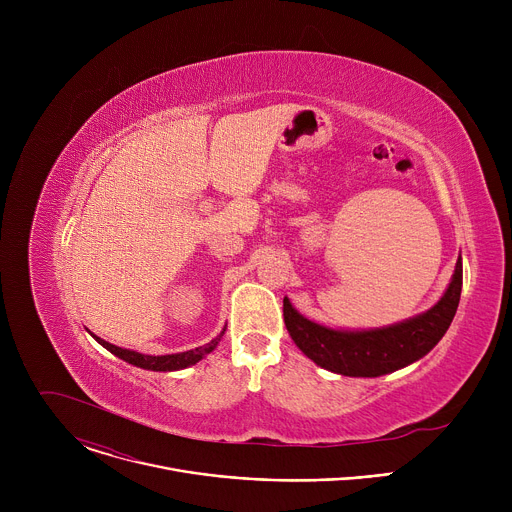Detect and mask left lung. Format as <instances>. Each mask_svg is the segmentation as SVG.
I'll return each mask as SVG.
<instances>
[{
    "label": "left lung",
    "instance_id": "obj_1",
    "mask_svg": "<svg viewBox=\"0 0 512 512\" xmlns=\"http://www.w3.org/2000/svg\"><path fill=\"white\" fill-rule=\"evenodd\" d=\"M462 294V257L442 300L427 312L375 330H334L283 300L285 328L318 367L344 377H381L425 356L450 328Z\"/></svg>",
    "mask_w": 512,
    "mask_h": 512
}]
</instances>
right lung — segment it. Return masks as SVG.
<instances>
[{"label": "right lung", "instance_id": "add662e5", "mask_svg": "<svg viewBox=\"0 0 512 512\" xmlns=\"http://www.w3.org/2000/svg\"><path fill=\"white\" fill-rule=\"evenodd\" d=\"M227 326L223 328V332L218 334L216 338H212L208 344L204 346H198L194 350H186V352H176V354H162V356H152V354H141V352H135V350H127V348H121V346H115V344H109L107 340L99 338L93 334V338L105 346L109 352H113L115 356H119L121 360L133 364V367H139V369H145V371H162V373H168V371H180V369H186L190 367V364H196L198 360H202L206 354H210L216 344L221 342L223 334H225Z\"/></svg>", "mask_w": 512, "mask_h": 512}]
</instances>
